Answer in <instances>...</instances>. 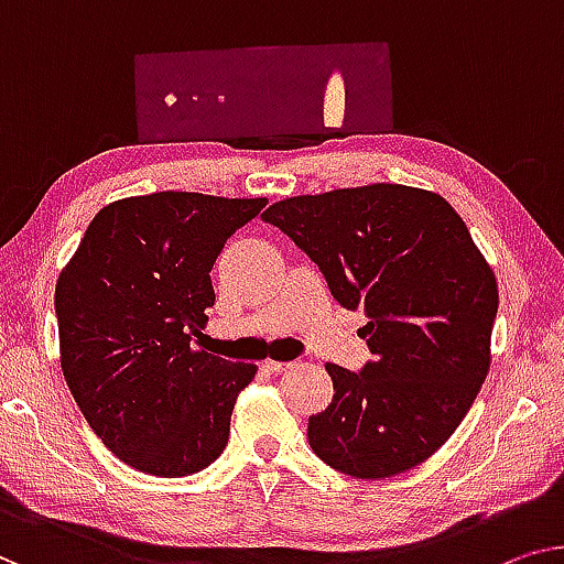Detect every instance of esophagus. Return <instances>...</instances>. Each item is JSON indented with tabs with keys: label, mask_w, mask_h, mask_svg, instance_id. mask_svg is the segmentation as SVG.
Listing matches in <instances>:
<instances>
[{
	"label": "esophagus",
	"mask_w": 564,
	"mask_h": 564,
	"mask_svg": "<svg viewBox=\"0 0 564 564\" xmlns=\"http://www.w3.org/2000/svg\"><path fill=\"white\" fill-rule=\"evenodd\" d=\"M265 369H271V372H285V369H291L293 362H275V359H265Z\"/></svg>",
	"instance_id": "1"
}]
</instances>
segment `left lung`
I'll return each mask as SVG.
<instances>
[{
	"label": "left lung",
	"instance_id": "8db88e82",
	"mask_svg": "<svg viewBox=\"0 0 564 564\" xmlns=\"http://www.w3.org/2000/svg\"><path fill=\"white\" fill-rule=\"evenodd\" d=\"M263 220L314 260L332 296L362 311L372 359L326 365L334 400L308 417L326 466L388 478L451 438L489 372L497 279L456 209L433 192L369 184L275 202Z\"/></svg>",
	"mask_w": 564,
	"mask_h": 564
}]
</instances>
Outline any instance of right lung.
Here are the masks:
<instances>
[{
  "instance_id": "right-lung-1",
  "label": "right lung",
  "mask_w": 564,
  "mask_h": 564,
  "mask_svg": "<svg viewBox=\"0 0 564 564\" xmlns=\"http://www.w3.org/2000/svg\"><path fill=\"white\" fill-rule=\"evenodd\" d=\"M265 199L154 192L100 209L55 285L61 365L113 456L189 476L220 456L256 365L192 349L215 306L217 256Z\"/></svg>"
}]
</instances>
